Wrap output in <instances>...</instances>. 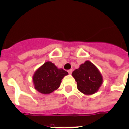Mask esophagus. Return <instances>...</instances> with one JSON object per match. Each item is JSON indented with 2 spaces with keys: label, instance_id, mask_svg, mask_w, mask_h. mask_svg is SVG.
Here are the masks:
<instances>
[{
  "label": "esophagus",
  "instance_id": "esophagus-1",
  "mask_svg": "<svg viewBox=\"0 0 129 129\" xmlns=\"http://www.w3.org/2000/svg\"><path fill=\"white\" fill-rule=\"evenodd\" d=\"M68 72H69V74H72V69H70V70H69V71H68Z\"/></svg>",
  "mask_w": 129,
  "mask_h": 129
}]
</instances>
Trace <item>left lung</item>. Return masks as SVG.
Instances as JSON below:
<instances>
[{
    "instance_id": "left-lung-1",
    "label": "left lung",
    "mask_w": 129,
    "mask_h": 129,
    "mask_svg": "<svg viewBox=\"0 0 129 129\" xmlns=\"http://www.w3.org/2000/svg\"><path fill=\"white\" fill-rule=\"evenodd\" d=\"M77 82V88L85 95H91L98 91L103 83V77L98 69L89 60L80 64L72 73Z\"/></svg>"
}]
</instances>
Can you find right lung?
<instances>
[{"label":"right lung","mask_w":129,"mask_h":129,"mask_svg":"<svg viewBox=\"0 0 129 129\" xmlns=\"http://www.w3.org/2000/svg\"><path fill=\"white\" fill-rule=\"evenodd\" d=\"M69 73L47 61L38 68L33 76L34 88L39 93L49 94L57 90L64 77Z\"/></svg>","instance_id":"add662e5"}]
</instances>
